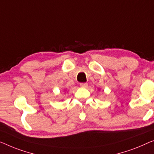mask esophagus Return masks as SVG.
Listing matches in <instances>:
<instances>
[{
	"label": "esophagus",
	"mask_w": 154,
	"mask_h": 154,
	"mask_svg": "<svg viewBox=\"0 0 154 154\" xmlns=\"http://www.w3.org/2000/svg\"><path fill=\"white\" fill-rule=\"evenodd\" d=\"M80 86L82 88H87L88 87V84L87 83H81L80 84Z\"/></svg>",
	"instance_id": "esophagus-1"
}]
</instances>
